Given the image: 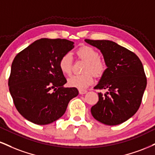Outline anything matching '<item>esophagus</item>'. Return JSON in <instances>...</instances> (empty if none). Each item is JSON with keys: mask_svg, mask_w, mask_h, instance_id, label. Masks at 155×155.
I'll use <instances>...</instances> for the list:
<instances>
[{"mask_svg": "<svg viewBox=\"0 0 155 155\" xmlns=\"http://www.w3.org/2000/svg\"><path fill=\"white\" fill-rule=\"evenodd\" d=\"M87 92V91L85 90V89H80V90H79V94H84Z\"/></svg>", "mask_w": 155, "mask_h": 155, "instance_id": "obj_1", "label": "esophagus"}]
</instances>
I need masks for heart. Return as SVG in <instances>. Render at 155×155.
Segmentation results:
<instances>
[{
    "label": "heart",
    "mask_w": 155,
    "mask_h": 155,
    "mask_svg": "<svg viewBox=\"0 0 155 155\" xmlns=\"http://www.w3.org/2000/svg\"><path fill=\"white\" fill-rule=\"evenodd\" d=\"M76 55L79 58L87 61L83 71L79 75L71 76L68 79V84L70 87L79 89L87 88L94 81V74L95 76H101L107 68L105 61L100 58V53L95 48L84 45L79 48L76 51ZM58 66L63 74L69 75L72 70V56L70 53H66L60 59Z\"/></svg>",
    "instance_id": "1"
}]
</instances>
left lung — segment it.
I'll use <instances>...</instances> for the list:
<instances>
[{
	"label": "left lung",
	"mask_w": 155,
	"mask_h": 155,
	"mask_svg": "<svg viewBox=\"0 0 155 155\" xmlns=\"http://www.w3.org/2000/svg\"><path fill=\"white\" fill-rule=\"evenodd\" d=\"M85 41L100 50L107 66L94 87L107 92L98 93V102L91 108L92 116L108 126L122 124L140 107L147 87L142 63L135 53L113 41Z\"/></svg>",
	"instance_id": "left-lung-1"
}]
</instances>
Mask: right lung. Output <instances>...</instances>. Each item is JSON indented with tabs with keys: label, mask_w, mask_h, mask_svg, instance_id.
Wrapping results in <instances>:
<instances>
[{
	"label": "right lung",
	"mask_w": 155,
	"mask_h": 155,
	"mask_svg": "<svg viewBox=\"0 0 155 155\" xmlns=\"http://www.w3.org/2000/svg\"><path fill=\"white\" fill-rule=\"evenodd\" d=\"M66 39L42 38L35 41L14 58L8 79L14 105L24 118L47 125L61 118L68 102L79 94L66 83L58 63L74 48Z\"/></svg>",
	"instance_id": "right-lung-1"
}]
</instances>
